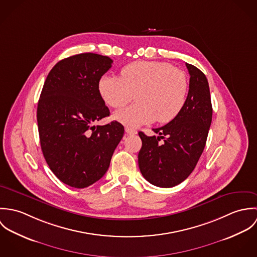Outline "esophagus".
Returning <instances> with one entry per match:
<instances>
[{"instance_id":"esophagus-1","label":"esophagus","mask_w":257,"mask_h":257,"mask_svg":"<svg viewBox=\"0 0 257 257\" xmlns=\"http://www.w3.org/2000/svg\"><path fill=\"white\" fill-rule=\"evenodd\" d=\"M124 131H125V133H126L127 135H137V134H138V132H137L136 130L131 128V127H128V126H126V127L124 128Z\"/></svg>"}]
</instances>
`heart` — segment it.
<instances>
[{
	"label": "heart",
	"mask_w": 257,
	"mask_h": 257,
	"mask_svg": "<svg viewBox=\"0 0 257 257\" xmlns=\"http://www.w3.org/2000/svg\"><path fill=\"white\" fill-rule=\"evenodd\" d=\"M104 102L117 110L113 117L127 125L139 126L156 120L166 123L183 109L188 80L182 70L161 61H136L121 68L119 77L103 76L98 83Z\"/></svg>",
	"instance_id": "b5f03b06"
}]
</instances>
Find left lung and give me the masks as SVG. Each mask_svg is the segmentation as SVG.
<instances>
[{
  "label": "left lung",
  "instance_id": "left-lung-1",
  "mask_svg": "<svg viewBox=\"0 0 257 257\" xmlns=\"http://www.w3.org/2000/svg\"><path fill=\"white\" fill-rule=\"evenodd\" d=\"M186 67L190 82L183 109L167 124L153 128L159 135L157 138L139 133L143 142L139 152L141 172L149 183L161 188L174 187L192 173L206 146L212 122L208 80L194 65L186 63Z\"/></svg>",
  "mask_w": 257,
  "mask_h": 257
}]
</instances>
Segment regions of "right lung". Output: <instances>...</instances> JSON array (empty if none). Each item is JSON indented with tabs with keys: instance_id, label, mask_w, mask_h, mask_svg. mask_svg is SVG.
<instances>
[{
	"instance_id": "right-lung-1",
	"label": "right lung",
	"mask_w": 257,
	"mask_h": 257,
	"mask_svg": "<svg viewBox=\"0 0 257 257\" xmlns=\"http://www.w3.org/2000/svg\"><path fill=\"white\" fill-rule=\"evenodd\" d=\"M112 60L80 53L54 65L47 75L37 105V124L43 156L54 175L74 188L100 180L123 136L116 120L94 125L110 115L98 83Z\"/></svg>"
}]
</instances>
